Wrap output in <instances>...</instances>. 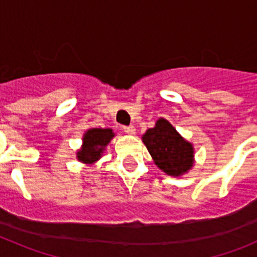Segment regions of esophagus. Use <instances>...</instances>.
<instances>
[{
	"instance_id": "34e87169",
	"label": "esophagus",
	"mask_w": 257,
	"mask_h": 257,
	"mask_svg": "<svg viewBox=\"0 0 257 257\" xmlns=\"http://www.w3.org/2000/svg\"><path fill=\"white\" fill-rule=\"evenodd\" d=\"M123 128V131L126 134H130V135H133V134H135V126H133V124H130V126H123L122 127Z\"/></svg>"
}]
</instances>
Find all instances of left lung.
I'll list each match as a JSON object with an SVG mask.
<instances>
[{
	"label": "left lung",
	"instance_id": "left-lung-1",
	"mask_svg": "<svg viewBox=\"0 0 257 257\" xmlns=\"http://www.w3.org/2000/svg\"><path fill=\"white\" fill-rule=\"evenodd\" d=\"M143 142L154 163L171 176L187 172L193 166V147L185 142L169 121L160 118L153 128L147 130Z\"/></svg>",
	"mask_w": 257,
	"mask_h": 257
}]
</instances>
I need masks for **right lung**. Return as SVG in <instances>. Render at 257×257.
<instances>
[{"label": "right lung", "mask_w": 257, "mask_h": 257, "mask_svg": "<svg viewBox=\"0 0 257 257\" xmlns=\"http://www.w3.org/2000/svg\"><path fill=\"white\" fill-rule=\"evenodd\" d=\"M114 134L110 128H91L83 136V147L77 153L81 162L92 163L101 157L104 147L110 142Z\"/></svg>", "instance_id": "right-lung-1"}]
</instances>
